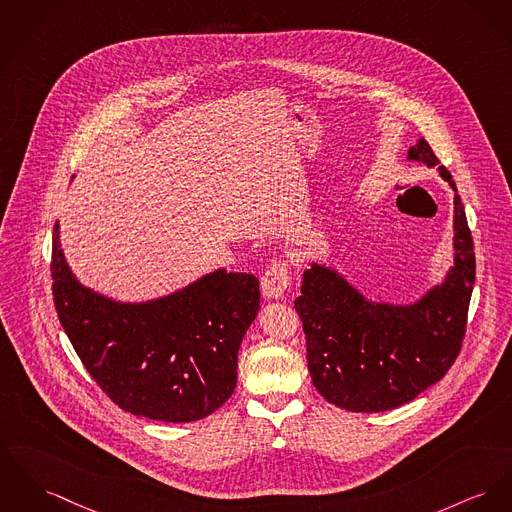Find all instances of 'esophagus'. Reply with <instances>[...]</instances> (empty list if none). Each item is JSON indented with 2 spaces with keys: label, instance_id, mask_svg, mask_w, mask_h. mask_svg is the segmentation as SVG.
<instances>
[{
  "label": "esophagus",
  "instance_id": "esophagus-1",
  "mask_svg": "<svg viewBox=\"0 0 512 512\" xmlns=\"http://www.w3.org/2000/svg\"><path fill=\"white\" fill-rule=\"evenodd\" d=\"M289 289V275L283 262H275L268 272L262 275V293L266 299L279 301Z\"/></svg>",
  "mask_w": 512,
  "mask_h": 512
}]
</instances>
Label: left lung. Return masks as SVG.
Listing matches in <instances>:
<instances>
[{"instance_id": "8db88e82", "label": "left lung", "mask_w": 512, "mask_h": 512, "mask_svg": "<svg viewBox=\"0 0 512 512\" xmlns=\"http://www.w3.org/2000/svg\"><path fill=\"white\" fill-rule=\"evenodd\" d=\"M409 163L437 167L429 143L419 137ZM452 266L413 303L376 301L343 273L310 262L295 308L307 336L308 371L316 390L334 406L357 413L398 408L439 382L452 367L466 332L476 279L474 240L456 184Z\"/></svg>"}]
</instances>
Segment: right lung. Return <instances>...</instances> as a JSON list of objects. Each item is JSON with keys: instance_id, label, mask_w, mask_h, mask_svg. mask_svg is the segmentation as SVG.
Listing matches in <instances>:
<instances>
[{"instance_id": "right-lung-1", "label": "right lung", "mask_w": 512, "mask_h": 512, "mask_svg": "<svg viewBox=\"0 0 512 512\" xmlns=\"http://www.w3.org/2000/svg\"><path fill=\"white\" fill-rule=\"evenodd\" d=\"M52 279L56 312L75 353L116 406L190 423L233 396L240 343L260 310L252 273L219 268L157 299L118 301L77 279L56 221Z\"/></svg>"}]
</instances>
